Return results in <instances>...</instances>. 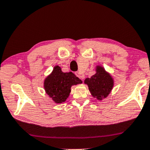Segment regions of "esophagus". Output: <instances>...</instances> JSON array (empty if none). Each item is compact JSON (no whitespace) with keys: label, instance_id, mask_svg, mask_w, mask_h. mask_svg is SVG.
I'll list each match as a JSON object with an SVG mask.
<instances>
[{"label":"esophagus","instance_id":"34e87169","mask_svg":"<svg viewBox=\"0 0 150 150\" xmlns=\"http://www.w3.org/2000/svg\"><path fill=\"white\" fill-rule=\"evenodd\" d=\"M75 75H76L77 77H78L79 78L81 79V80H84V75H82V74L80 73V72H76V73H75Z\"/></svg>","mask_w":150,"mask_h":150}]
</instances>
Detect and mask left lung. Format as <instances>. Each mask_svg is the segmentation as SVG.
Wrapping results in <instances>:
<instances>
[{
	"label": "left lung",
	"mask_w": 150,
	"mask_h": 150,
	"mask_svg": "<svg viewBox=\"0 0 150 150\" xmlns=\"http://www.w3.org/2000/svg\"><path fill=\"white\" fill-rule=\"evenodd\" d=\"M84 83L89 86L91 95L98 100L106 98L114 85L113 79L110 75L100 66L96 67V73L91 78H86Z\"/></svg>",
	"instance_id": "8db88e82"
}]
</instances>
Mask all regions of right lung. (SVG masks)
Returning <instances> with one entry per match:
<instances>
[{"instance_id": "1", "label": "right lung", "mask_w": 150, "mask_h": 150, "mask_svg": "<svg viewBox=\"0 0 150 150\" xmlns=\"http://www.w3.org/2000/svg\"><path fill=\"white\" fill-rule=\"evenodd\" d=\"M82 83V80L72 72L63 73L59 66L54 68L53 71L45 80L44 88L46 93L56 103L66 101L69 96L70 88L73 85Z\"/></svg>"}]
</instances>
